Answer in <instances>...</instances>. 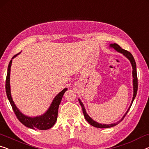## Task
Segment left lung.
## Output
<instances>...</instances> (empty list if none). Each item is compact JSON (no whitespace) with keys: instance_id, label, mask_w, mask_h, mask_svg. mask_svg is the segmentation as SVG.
<instances>
[{"instance_id":"obj_1","label":"left lung","mask_w":149,"mask_h":149,"mask_svg":"<svg viewBox=\"0 0 149 149\" xmlns=\"http://www.w3.org/2000/svg\"><path fill=\"white\" fill-rule=\"evenodd\" d=\"M110 46L112 47L113 48H114L115 49H116L117 52H118L120 53H123V54L124 55V56H126L127 58L129 59L130 63L132 64V69H133V71H132V76H133V88H134V95H133V97H132V103H131V105H130L129 109L127 110V112H126V114H124V116H123V118H122L120 120H119L118 122H117L116 123H114V124H100L98 123H96V121H94V120H92L91 118L88 116L87 114V113L86 112V110L85 108H84V106L83 105V104L81 103V102L79 100V104H80V106H81V108H82V111H83V113H84V117H85V118L86 120L88 122V123L91 124V125L94 126V127H96V128H110V127H112V126H114L117 125L118 124H119L120 122L123 120L124 119V118L126 116V114H127L128 110H130V107H131L132 106V104L133 102V101H134V100L135 98V97L136 96V93H137V90H138V78H137V73H136V62H135V60L134 59V57H133L132 55L129 52H128V51H126L125 49H123V48L120 47V46H119L118 44L116 43H114V44H110Z\"/></svg>"}]
</instances>
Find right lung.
I'll return each mask as SVG.
<instances>
[{
	"mask_svg": "<svg viewBox=\"0 0 149 149\" xmlns=\"http://www.w3.org/2000/svg\"><path fill=\"white\" fill-rule=\"evenodd\" d=\"M19 54V53H18ZM18 54H16L13 57V59L15 57H16ZM11 63H12V60H10L8 66L7 70V75H6V96L9 100L10 105L12 106L13 110L14 111L15 115H16L18 120L21 123L28 128H32V129H39V130H47L49 128H52L54 125L55 122L57 118V114H58V108L60 104L61 101L62 97H63L64 93L68 90L67 88L63 89L61 92H59L57 95L52 102V104H51V106L49 108V110L47 111L45 114L40 116L35 117V118H30L27 117L23 115L20 111L18 110L16 107L14 102L13 101L12 97L10 95V67Z\"/></svg>",
	"mask_w": 149,
	"mask_h": 149,
	"instance_id": "add662e5",
	"label": "right lung"
}]
</instances>
